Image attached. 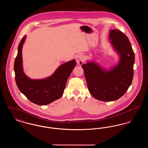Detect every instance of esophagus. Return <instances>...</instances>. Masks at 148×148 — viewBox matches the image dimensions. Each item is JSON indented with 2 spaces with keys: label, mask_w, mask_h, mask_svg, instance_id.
I'll list each match as a JSON object with an SVG mask.
<instances>
[{
  "label": "esophagus",
  "mask_w": 148,
  "mask_h": 148,
  "mask_svg": "<svg viewBox=\"0 0 148 148\" xmlns=\"http://www.w3.org/2000/svg\"><path fill=\"white\" fill-rule=\"evenodd\" d=\"M85 60L84 56L82 54H79L77 55V58H76V61L77 64L79 65H82Z\"/></svg>",
  "instance_id": "1"
}]
</instances>
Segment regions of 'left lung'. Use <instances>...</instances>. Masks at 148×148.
Instances as JSON below:
<instances>
[{"instance_id": "obj_1", "label": "left lung", "mask_w": 148, "mask_h": 148, "mask_svg": "<svg viewBox=\"0 0 148 148\" xmlns=\"http://www.w3.org/2000/svg\"><path fill=\"white\" fill-rule=\"evenodd\" d=\"M109 39L119 55L118 64L106 71L98 64L82 65L88 90L99 100L112 101L121 98L132 84L134 75V53L126 35L118 29H110Z\"/></svg>"}]
</instances>
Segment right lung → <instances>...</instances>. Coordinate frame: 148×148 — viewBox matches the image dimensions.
Here are the masks:
<instances>
[{"mask_svg":"<svg viewBox=\"0 0 148 148\" xmlns=\"http://www.w3.org/2000/svg\"><path fill=\"white\" fill-rule=\"evenodd\" d=\"M25 38V35L18 45V54L14 62L16 84L31 102L39 106L49 104L63 95L67 80L76 65L75 60L61 65L49 77L40 80L31 79L23 69L22 47Z\"/></svg>","mask_w":148,"mask_h":148,"instance_id":"1","label":"right lung"}]
</instances>
